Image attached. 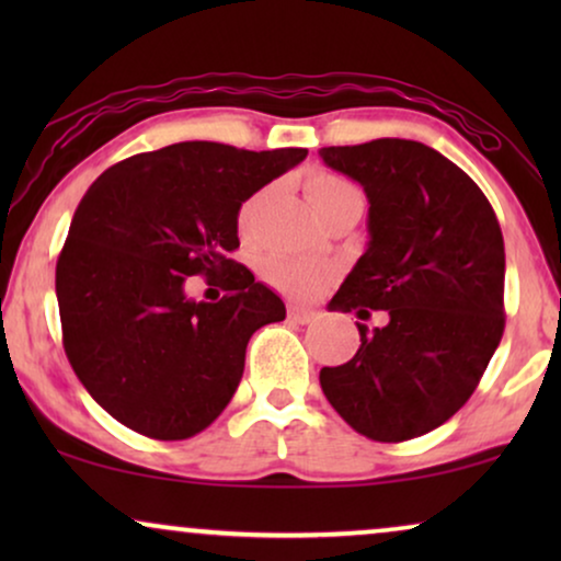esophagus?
Returning <instances> with one entry per match:
<instances>
[{
	"label": "esophagus",
	"mask_w": 561,
	"mask_h": 561,
	"mask_svg": "<svg viewBox=\"0 0 561 561\" xmlns=\"http://www.w3.org/2000/svg\"><path fill=\"white\" fill-rule=\"evenodd\" d=\"M288 317L298 321V324H309V321L317 319V311L306 309V306H288Z\"/></svg>",
	"instance_id": "34e87169"
}]
</instances>
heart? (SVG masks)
Segmentation results:
<instances>
[{
    "label": "heart",
    "mask_w": 561,
    "mask_h": 561,
    "mask_svg": "<svg viewBox=\"0 0 561 561\" xmlns=\"http://www.w3.org/2000/svg\"><path fill=\"white\" fill-rule=\"evenodd\" d=\"M352 186L347 183L334 179V175L329 173H317L311 175L309 183H306V196H309V202L313 209H321V206L334 202V198H340L344 194H352ZM257 206H260V196L250 198L248 204L240 209V217H237V225H240L242 232H248L252 227V219H255L257 214ZM263 275L265 280L275 286L283 294L288 296H311L313 290L321 286V280H324V271H321L319 265L313 263H304V260H296V257H288V255H271L263 260Z\"/></svg>",
    "instance_id": "b5f03b06"
}]
</instances>
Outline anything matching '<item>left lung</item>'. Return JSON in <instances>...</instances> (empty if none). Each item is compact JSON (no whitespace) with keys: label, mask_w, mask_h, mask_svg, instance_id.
Returning <instances> with one entry per match:
<instances>
[{"label":"left lung","mask_w":561,"mask_h":561,"mask_svg":"<svg viewBox=\"0 0 561 561\" xmlns=\"http://www.w3.org/2000/svg\"><path fill=\"white\" fill-rule=\"evenodd\" d=\"M365 188L370 242L329 309L386 311L350 363L321 367L327 401L367 439L428 434L467 403L505 327L495 211L462 168L416 140L321 148Z\"/></svg>","instance_id":"1"}]
</instances>
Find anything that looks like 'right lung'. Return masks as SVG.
I'll return each instance as SVG.
<instances>
[{
	"label": "right lung",
	"instance_id": "right-lung-1",
	"mask_svg": "<svg viewBox=\"0 0 561 561\" xmlns=\"http://www.w3.org/2000/svg\"><path fill=\"white\" fill-rule=\"evenodd\" d=\"M306 152L175 142L112 165L83 194L56 265L60 327L73 373L119 424L188 439L232 401L250 336L286 319L280 298L229 257L237 217ZM191 274L228 296L194 302Z\"/></svg>",
	"mask_w": 561,
	"mask_h": 561
}]
</instances>
